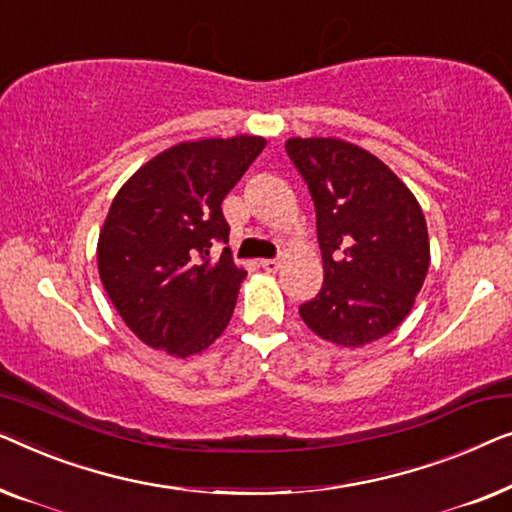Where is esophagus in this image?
Wrapping results in <instances>:
<instances>
[{"instance_id": "34e87169", "label": "esophagus", "mask_w": 512, "mask_h": 512, "mask_svg": "<svg viewBox=\"0 0 512 512\" xmlns=\"http://www.w3.org/2000/svg\"><path fill=\"white\" fill-rule=\"evenodd\" d=\"M259 266H262L266 273H276L280 269V262H278V259H262Z\"/></svg>"}]
</instances>
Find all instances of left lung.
<instances>
[{"label":"left lung","instance_id":"left-lung-1","mask_svg":"<svg viewBox=\"0 0 512 512\" xmlns=\"http://www.w3.org/2000/svg\"><path fill=\"white\" fill-rule=\"evenodd\" d=\"M285 150L313 197L325 269L299 315L325 341L362 348L413 308L431 259L427 220L406 183L355 143L297 136Z\"/></svg>","mask_w":512,"mask_h":512}]
</instances>
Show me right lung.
<instances>
[{
	"label": "right lung",
	"instance_id": "1",
	"mask_svg": "<svg viewBox=\"0 0 512 512\" xmlns=\"http://www.w3.org/2000/svg\"><path fill=\"white\" fill-rule=\"evenodd\" d=\"M266 146L264 136L183 141L148 160L115 194L97 241L99 278L125 325L174 357L204 352L232 320L246 269L222 199Z\"/></svg>",
	"mask_w": 512,
	"mask_h": 512
}]
</instances>
